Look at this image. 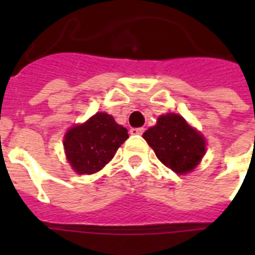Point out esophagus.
I'll list each match as a JSON object with an SVG mask.
<instances>
[{"instance_id":"obj_1","label":"esophagus","mask_w":255,"mask_h":255,"mask_svg":"<svg viewBox=\"0 0 255 255\" xmlns=\"http://www.w3.org/2000/svg\"><path fill=\"white\" fill-rule=\"evenodd\" d=\"M132 135H143L144 132V128H131V131H129Z\"/></svg>"}]
</instances>
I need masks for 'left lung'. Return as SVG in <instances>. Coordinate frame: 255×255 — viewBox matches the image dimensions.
<instances>
[{
  "mask_svg": "<svg viewBox=\"0 0 255 255\" xmlns=\"http://www.w3.org/2000/svg\"><path fill=\"white\" fill-rule=\"evenodd\" d=\"M161 163L178 174L192 172L205 155L206 141L201 132L177 114L159 116L156 126L143 133Z\"/></svg>",
  "mask_w": 255,
  "mask_h": 255,
  "instance_id": "8db88e82",
  "label": "left lung"
}]
</instances>
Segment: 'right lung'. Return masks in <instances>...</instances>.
<instances>
[{
	"label": "right lung",
	"instance_id": "1",
	"mask_svg": "<svg viewBox=\"0 0 255 255\" xmlns=\"http://www.w3.org/2000/svg\"><path fill=\"white\" fill-rule=\"evenodd\" d=\"M127 132L111 115L96 112L87 122L66 132L63 147L67 161L77 173H95L115 156L118 148L128 139Z\"/></svg>",
	"mask_w": 255,
	"mask_h": 255
}]
</instances>
